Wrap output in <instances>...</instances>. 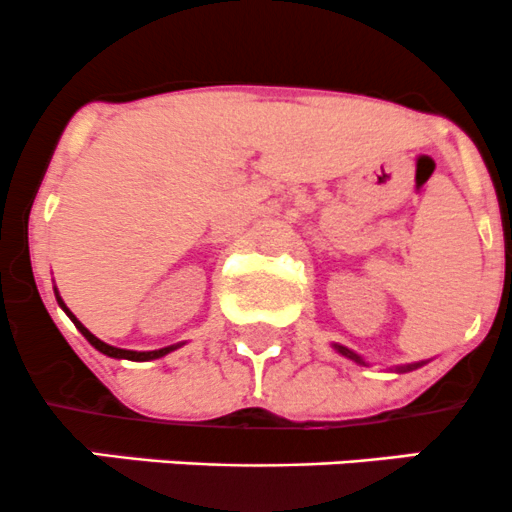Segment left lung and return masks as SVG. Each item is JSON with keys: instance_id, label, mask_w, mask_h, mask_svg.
I'll use <instances>...</instances> for the list:
<instances>
[{"instance_id": "1", "label": "left lung", "mask_w": 512, "mask_h": 512, "mask_svg": "<svg viewBox=\"0 0 512 512\" xmlns=\"http://www.w3.org/2000/svg\"><path fill=\"white\" fill-rule=\"evenodd\" d=\"M333 348H336V351H338V353H341V355H346V358H351V360H355V363H363V365H365V360H363V358H360V355H358V353H353V351H351V348H346V346H338V343H333ZM419 365H422V363H412V365H400V368H397V370H400V373H405V370H414V368H419Z\"/></svg>"}]
</instances>
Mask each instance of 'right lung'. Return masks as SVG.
I'll use <instances>...</instances> for the list:
<instances>
[{
  "instance_id": "add662e5",
  "label": "right lung",
  "mask_w": 512,
  "mask_h": 512,
  "mask_svg": "<svg viewBox=\"0 0 512 512\" xmlns=\"http://www.w3.org/2000/svg\"><path fill=\"white\" fill-rule=\"evenodd\" d=\"M56 299H58V304H61V309L66 311L68 316H71V321H73V324H75V328H78V331L83 333L85 338H88V341H90V346H95V348H98L100 353L110 355V358H125V360H154V358H161V355H166V353H171V351H176V348H179V346H166V348H159V351H125V348L107 346L105 341H100L98 336H93V333H90L88 328H85L83 324H80L78 319H75V316H73V311L68 309L66 304H63V299H61V297H58V292H56Z\"/></svg>"
}]
</instances>
